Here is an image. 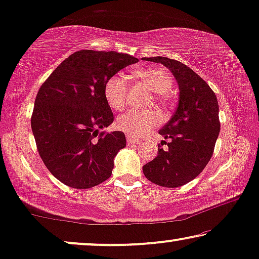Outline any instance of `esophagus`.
<instances>
[{
	"label": "esophagus",
	"mask_w": 259,
	"mask_h": 259,
	"mask_svg": "<svg viewBox=\"0 0 259 259\" xmlns=\"http://www.w3.org/2000/svg\"><path fill=\"white\" fill-rule=\"evenodd\" d=\"M127 144H128V145H137V144H139V141H137L133 137H127Z\"/></svg>",
	"instance_id": "esophagus-1"
}]
</instances>
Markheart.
I'll return each instance as SVG.
<instances>
[{"label":"heart","instance_id":"b5f03b06","mask_svg":"<svg viewBox=\"0 0 259 259\" xmlns=\"http://www.w3.org/2000/svg\"><path fill=\"white\" fill-rule=\"evenodd\" d=\"M136 74L143 80L152 92L157 94V100L162 102L165 94L171 90L172 77L165 68L161 67H148L137 69ZM105 98L108 105L114 111H121L125 108L128 94V81L122 74H114L106 81L104 87ZM160 121V115L157 111H132L125 113L118 119V128L130 136L140 138L154 128Z\"/></svg>","mask_w":259,"mask_h":259}]
</instances>
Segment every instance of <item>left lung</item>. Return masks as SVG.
<instances>
[{
	"label": "left lung",
	"mask_w": 259,
	"mask_h": 259,
	"mask_svg": "<svg viewBox=\"0 0 259 259\" xmlns=\"http://www.w3.org/2000/svg\"><path fill=\"white\" fill-rule=\"evenodd\" d=\"M143 60L165 66L179 88L178 106L159 131L168 140H162L167 148L158 146V155L143 166V172L159 186H183L199 176L213 153L221 131L217 97L197 73L177 60L164 56Z\"/></svg>",
	"instance_id": "left-lung-1"
}]
</instances>
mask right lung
<instances>
[{
  "label": "right lung",
  "instance_id": "1",
  "mask_svg": "<svg viewBox=\"0 0 259 259\" xmlns=\"http://www.w3.org/2000/svg\"><path fill=\"white\" fill-rule=\"evenodd\" d=\"M138 61L116 52H75L37 92L31 115L37 151L65 185L91 189L111 177L126 138L121 131L99 133L114 120L104 87L112 75Z\"/></svg>",
  "mask_w": 259,
  "mask_h": 259
}]
</instances>
